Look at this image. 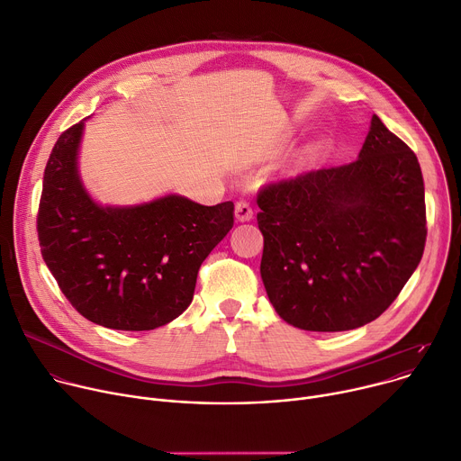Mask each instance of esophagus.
<instances>
[{"label":"esophagus","instance_id":"1","mask_svg":"<svg viewBox=\"0 0 461 461\" xmlns=\"http://www.w3.org/2000/svg\"><path fill=\"white\" fill-rule=\"evenodd\" d=\"M235 219L239 221V222H249L254 219V209H252V205H249L248 202H244V200H239L237 203H235Z\"/></svg>","mask_w":461,"mask_h":461}]
</instances>
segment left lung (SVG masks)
Returning a JSON list of instances; mask_svg holds the SVG:
<instances>
[{"label":"left lung","instance_id":"8db88e82","mask_svg":"<svg viewBox=\"0 0 461 461\" xmlns=\"http://www.w3.org/2000/svg\"><path fill=\"white\" fill-rule=\"evenodd\" d=\"M258 205L268 300L303 330L379 318L423 258L421 167L376 115L353 163L270 184Z\"/></svg>","mask_w":461,"mask_h":461}]
</instances>
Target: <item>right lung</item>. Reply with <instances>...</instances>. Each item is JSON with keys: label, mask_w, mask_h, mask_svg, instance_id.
<instances>
[{"label": "right lung", "mask_w": 461, "mask_h": 461, "mask_svg": "<svg viewBox=\"0 0 461 461\" xmlns=\"http://www.w3.org/2000/svg\"><path fill=\"white\" fill-rule=\"evenodd\" d=\"M85 122L53 147L38 209V240L62 294L86 320L150 330L193 302L198 268L233 228V202L202 205L165 194L103 205L78 173Z\"/></svg>", "instance_id": "right-lung-1"}]
</instances>
